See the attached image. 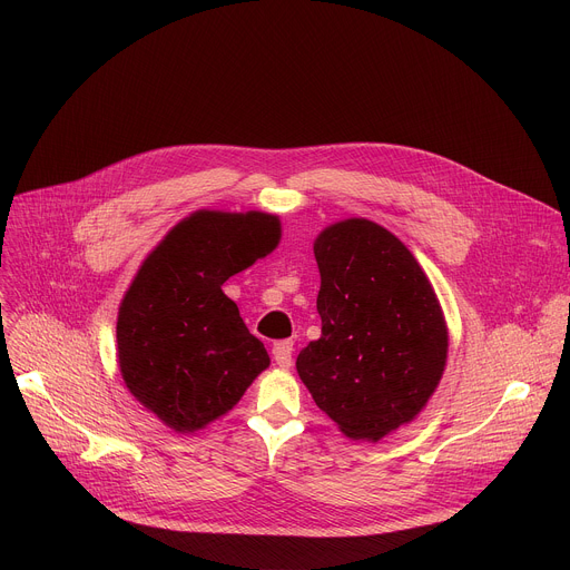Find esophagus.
<instances>
[{
	"instance_id": "34e87169",
	"label": "esophagus",
	"mask_w": 570,
	"mask_h": 570,
	"mask_svg": "<svg viewBox=\"0 0 570 570\" xmlns=\"http://www.w3.org/2000/svg\"><path fill=\"white\" fill-rule=\"evenodd\" d=\"M273 358L282 370H288L293 365V343L291 341H282L275 343L273 347Z\"/></svg>"
}]
</instances>
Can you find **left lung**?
Segmentation results:
<instances>
[{"label":"left lung","mask_w":570,"mask_h":570,"mask_svg":"<svg viewBox=\"0 0 570 570\" xmlns=\"http://www.w3.org/2000/svg\"><path fill=\"white\" fill-rule=\"evenodd\" d=\"M313 253L322 336L297 374L347 438L379 442L422 413L444 374L442 306L413 253L367 218L322 229Z\"/></svg>","instance_id":"1"}]
</instances>
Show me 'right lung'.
<instances>
[{"instance_id":"1","label":"right lung","mask_w":570,"mask_h":570,"mask_svg":"<svg viewBox=\"0 0 570 570\" xmlns=\"http://www.w3.org/2000/svg\"><path fill=\"white\" fill-rule=\"evenodd\" d=\"M279 218L200 209L144 259L117 317L119 370L130 394L176 433L232 411L271 356L223 284L271 255Z\"/></svg>"}]
</instances>
